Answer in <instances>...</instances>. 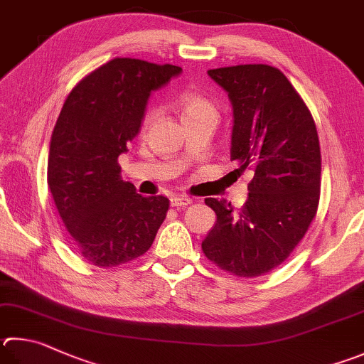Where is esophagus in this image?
Returning a JSON list of instances; mask_svg holds the SVG:
<instances>
[{
	"label": "esophagus",
	"instance_id": "esophagus-1",
	"mask_svg": "<svg viewBox=\"0 0 364 364\" xmlns=\"http://www.w3.org/2000/svg\"><path fill=\"white\" fill-rule=\"evenodd\" d=\"M193 203V200L188 199V197H183V196H171L170 197V205L175 208H180V207H186V205Z\"/></svg>",
	"mask_w": 364,
	"mask_h": 364
}]
</instances>
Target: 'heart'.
Here are the masks:
<instances>
[{
  "mask_svg": "<svg viewBox=\"0 0 364 364\" xmlns=\"http://www.w3.org/2000/svg\"><path fill=\"white\" fill-rule=\"evenodd\" d=\"M178 107L181 109V117L186 119L191 116L203 114V113H215L213 105H211L207 98L193 90H184L178 97ZM156 117V109L149 108L146 114L143 117V127H148L151 121Z\"/></svg>",
  "mask_w": 364,
  "mask_h": 364,
  "instance_id": "heart-1",
  "label": "heart"
}]
</instances>
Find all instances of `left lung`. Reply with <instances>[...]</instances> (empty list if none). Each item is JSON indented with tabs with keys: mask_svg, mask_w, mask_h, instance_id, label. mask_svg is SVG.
I'll list each match as a JSON object with an SVG mask.
<instances>
[{
	"mask_svg": "<svg viewBox=\"0 0 364 364\" xmlns=\"http://www.w3.org/2000/svg\"><path fill=\"white\" fill-rule=\"evenodd\" d=\"M228 92L234 125L230 161L253 170L239 213L205 199L216 213L202 242L205 256L237 277L270 272L306 235L320 200L321 154L314 117L280 70L237 65L208 70Z\"/></svg>",
	"mask_w": 364,
	"mask_h": 364,
	"instance_id": "left-lung-1",
	"label": "left lung"
}]
</instances>
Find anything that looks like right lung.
<instances>
[{"instance_id": "right-lung-1", "label": "right lung", "mask_w": 364, "mask_h": 364, "mask_svg": "<svg viewBox=\"0 0 364 364\" xmlns=\"http://www.w3.org/2000/svg\"><path fill=\"white\" fill-rule=\"evenodd\" d=\"M181 71L113 58L63 103L50 138L48 184L73 247L94 266L114 267L146 253L167 216V197L136 194L121 178L117 157L140 132L151 92Z\"/></svg>"}]
</instances>
